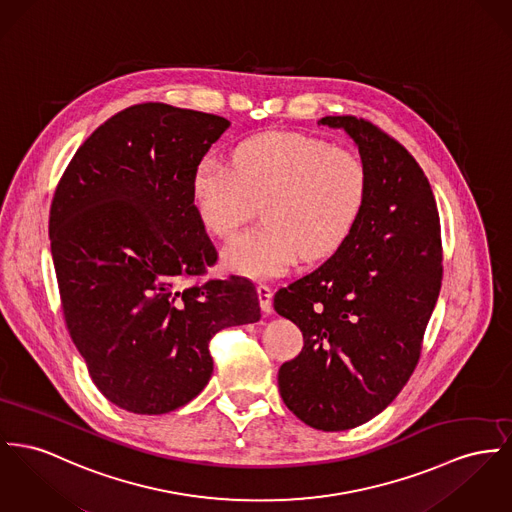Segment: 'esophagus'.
<instances>
[{
  "label": "esophagus",
  "instance_id": "esophagus-1",
  "mask_svg": "<svg viewBox=\"0 0 512 512\" xmlns=\"http://www.w3.org/2000/svg\"><path fill=\"white\" fill-rule=\"evenodd\" d=\"M256 291H258V299H260V307L262 310L266 312V314H270L272 312V299H273V291L268 287V285H258L256 287Z\"/></svg>",
  "mask_w": 512,
  "mask_h": 512
}]
</instances>
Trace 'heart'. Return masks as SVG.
I'll use <instances>...</instances> for the list:
<instances>
[{
	"label": "heart",
	"instance_id": "heart-1",
	"mask_svg": "<svg viewBox=\"0 0 512 512\" xmlns=\"http://www.w3.org/2000/svg\"><path fill=\"white\" fill-rule=\"evenodd\" d=\"M367 198L361 159L305 134H264L242 141L231 165L204 157L192 174V202L205 229L231 239L262 204V227L233 240L223 262L268 279L301 256L318 262L351 235Z\"/></svg>",
	"mask_w": 512,
	"mask_h": 512
}]
</instances>
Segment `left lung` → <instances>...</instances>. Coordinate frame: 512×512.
<instances>
[{
    "mask_svg": "<svg viewBox=\"0 0 512 512\" xmlns=\"http://www.w3.org/2000/svg\"><path fill=\"white\" fill-rule=\"evenodd\" d=\"M318 124L355 141L367 198L340 248L273 297L305 340L277 384L303 423L345 431L386 408L419 361L443 279L441 221L425 172L394 137L355 116Z\"/></svg>",
    "mask_w": 512,
    "mask_h": 512,
    "instance_id": "left-lung-1",
    "label": "left lung"
}]
</instances>
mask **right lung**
Here are the masks:
<instances>
[{
	"mask_svg": "<svg viewBox=\"0 0 512 512\" xmlns=\"http://www.w3.org/2000/svg\"><path fill=\"white\" fill-rule=\"evenodd\" d=\"M231 126L171 104H134L73 155L50 207V246L69 336L104 398L161 415L213 373L211 338L260 320L250 279L190 283L217 262L192 174Z\"/></svg>",
	"mask_w": 512,
	"mask_h": 512,
	"instance_id": "obj_1",
	"label": "right lung"
}]
</instances>
